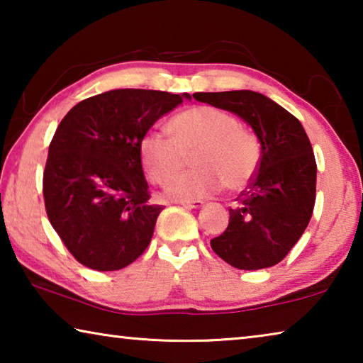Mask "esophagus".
Instances as JSON below:
<instances>
[{
  "label": "esophagus",
  "mask_w": 363,
  "mask_h": 363,
  "mask_svg": "<svg viewBox=\"0 0 363 363\" xmlns=\"http://www.w3.org/2000/svg\"><path fill=\"white\" fill-rule=\"evenodd\" d=\"M179 205L186 206V208H200V206H203V201H200V200H194V201H181Z\"/></svg>",
  "instance_id": "34e87169"
}]
</instances>
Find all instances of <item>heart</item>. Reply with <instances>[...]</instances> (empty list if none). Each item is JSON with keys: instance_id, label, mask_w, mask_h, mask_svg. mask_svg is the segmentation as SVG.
I'll return each instance as SVG.
<instances>
[{"instance_id": "1", "label": "heart", "mask_w": 363, "mask_h": 363, "mask_svg": "<svg viewBox=\"0 0 363 363\" xmlns=\"http://www.w3.org/2000/svg\"><path fill=\"white\" fill-rule=\"evenodd\" d=\"M167 134L150 131L139 143V158L152 184L162 186L183 167L186 155L196 168L171 179L164 195L176 201L199 200L225 186L243 190L256 176L261 149L253 134L225 110L199 106L174 115Z\"/></svg>"}]
</instances>
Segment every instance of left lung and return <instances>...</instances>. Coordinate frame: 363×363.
Masks as SVG:
<instances>
[{
	"mask_svg": "<svg viewBox=\"0 0 363 363\" xmlns=\"http://www.w3.org/2000/svg\"><path fill=\"white\" fill-rule=\"evenodd\" d=\"M194 97L240 116L261 144L256 176L237 196V206L229 208V225L211 238V248L237 269L275 266L299 240L314 211L317 164L311 140L296 116L255 91Z\"/></svg>",
	"mask_w": 363,
	"mask_h": 363,
	"instance_id": "1",
	"label": "left lung"
}]
</instances>
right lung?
<instances>
[{"label": "right lung", "mask_w": 363, "mask_h": 363, "mask_svg": "<svg viewBox=\"0 0 363 363\" xmlns=\"http://www.w3.org/2000/svg\"><path fill=\"white\" fill-rule=\"evenodd\" d=\"M186 94L113 89L77 104L49 144L43 196L46 214L83 266L118 270L149 247L162 205L150 192L139 143Z\"/></svg>", "instance_id": "1"}]
</instances>
